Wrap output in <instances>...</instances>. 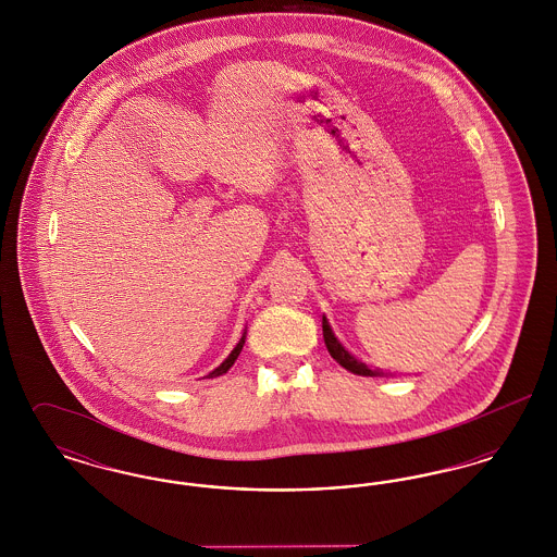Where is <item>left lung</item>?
<instances>
[{"label":"left lung","instance_id":"left-lung-1","mask_svg":"<svg viewBox=\"0 0 557 557\" xmlns=\"http://www.w3.org/2000/svg\"><path fill=\"white\" fill-rule=\"evenodd\" d=\"M321 327H323V341H325V346H327L330 355H332L345 370L359 373V375H380V371L370 370L366 363L357 361L348 350H345V346L341 345V343L336 341V336L332 334V327L327 325L325 318L321 319Z\"/></svg>","mask_w":557,"mask_h":557}]
</instances>
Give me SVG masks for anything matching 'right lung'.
I'll list each match as a JSON object with an SVG mask.
<instances>
[{"mask_svg":"<svg viewBox=\"0 0 557 557\" xmlns=\"http://www.w3.org/2000/svg\"><path fill=\"white\" fill-rule=\"evenodd\" d=\"M244 341H246V336H242V341H239L238 345H236V348L230 352V357L216 368V370L211 371L209 373V377H216V375H221V373H225V371L230 370L232 366H234V361L238 359L239 350H242V346H244Z\"/></svg>","mask_w":557,"mask_h":557,"instance_id":"right-lung-1","label":"right lung"}]
</instances>
